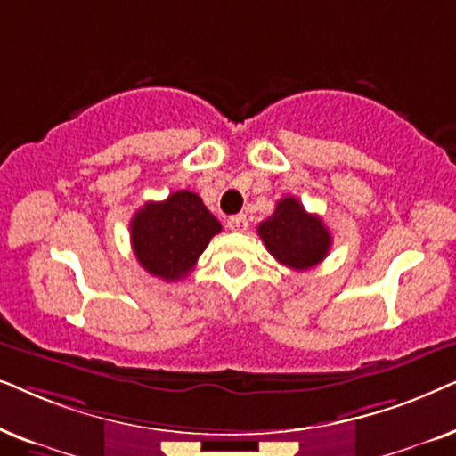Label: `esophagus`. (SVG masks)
Instances as JSON below:
<instances>
[{"label":"esophagus","instance_id":"1","mask_svg":"<svg viewBox=\"0 0 456 456\" xmlns=\"http://www.w3.org/2000/svg\"><path fill=\"white\" fill-rule=\"evenodd\" d=\"M227 227L232 229V232H246L248 229V218L246 215H233L227 218Z\"/></svg>","mask_w":456,"mask_h":456}]
</instances>
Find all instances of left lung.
Here are the masks:
<instances>
[{
    "label": "left lung",
    "mask_w": 456,
    "mask_h": 456,
    "mask_svg": "<svg viewBox=\"0 0 456 456\" xmlns=\"http://www.w3.org/2000/svg\"><path fill=\"white\" fill-rule=\"evenodd\" d=\"M258 235L273 258L294 271L319 265L331 248L330 229L294 196L279 200L275 212L258 224Z\"/></svg>",
    "instance_id": "left-lung-1"
}]
</instances>
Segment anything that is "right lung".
<instances>
[{"instance_id":"1","label":"right lung","mask_w":456,"mask_h":456,"mask_svg":"<svg viewBox=\"0 0 456 456\" xmlns=\"http://www.w3.org/2000/svg\"><path fill=\"white\" fill-rule=\"evenodd\" d=\"M221 223L198 193L181 190L162 202H148L131 218L133 252L150 275L179 281L196 266Z\"/></svg>"}]
</instances>
